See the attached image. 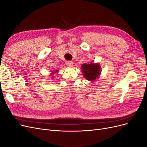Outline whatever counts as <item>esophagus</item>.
<instances>
[{
  "instance_id": "34e87169",
  "label": "esophagus",
  "mask_w": 147,
  "mask_h": 147,
  "mask_svg": "<svg viewBox=\"0 0 147 147\" xmlns=\"http://www.w3.org/2000/svg\"><path fill=\"white\" fill-rule=\"evenodd\" d=\"M73 64H74L73 62L71 61H68L66 62V65H67V66H68V67H72Z\"/></svg>"
}]
</instances>
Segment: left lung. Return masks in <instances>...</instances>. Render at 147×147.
I'll use <instances>...</instances> for the list:
<instances>
[{
  "instance_id": "obj_1",
  "label": "left lung",
  "mask_w": 147,
  "mask_h": 147,
  "mask_svg": "<svg viewBox=\"0 0 147 147\" xmlns=\"http://www.w3.org/2000/svg\"><path fill=\"white\" fill-rule=\"evenodd\" d=\"M83 75L86 80L94 81L100 75V65L98 64H84L82 65Z\"/></svg>"
}]
</instances>
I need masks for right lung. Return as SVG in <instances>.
Instances as JSON below:
<instances>
[{
    "label": "right lung",
    "mask_w": 147,
    "mask_h": 147,
    "mask_svg": "<svg viewBox=\"0 0 147 147\" xmlns=\"http://www.w3.org/2000/svg\"><path fill=\"white\" fill-rule=\"evenodd\" d=\"M53 73H54V72H53Z\"/></svg>",
    "instance_id": "1"
}]
</instances>
